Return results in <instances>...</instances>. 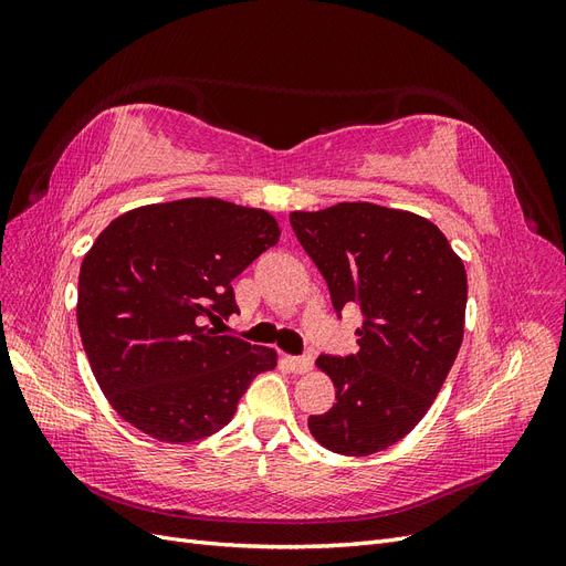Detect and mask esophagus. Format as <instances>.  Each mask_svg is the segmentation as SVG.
I'll use <instances>...</instances> for the list:
<instances>
[{
    "label": "esophagus",
    "mask_w": 566,
    "mask_h": 566,
    "mask_svg": "<svg viewBox=\"0 0 566 566\" xmlns=\"http://www.w3.org/2000/svg\"><path fill=\"white\" fill-rule=\"evenodd\" d=\"M285 361H287L290 370L300 373V375H302V373H310L312 366H314V358H312V356H287Z\"/></svg>",
    "instance_id": "34e87169"
}]
</instances>
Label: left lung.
<instances>
[{"instance_id": "left-lung-1", "label": "left lung", "mask_w": 566, "mask_h": 566, "mask_svg": "<svg viewBox=\"0 0 566 566\" xmlns=\"http://www.w3.org/2000/svg\"><path fill=\"white\" fill-rule=\"evenodd\" d=\"M290 224L328 283L337 316L356 304L358 352L321 354L335 406L310 418L314 439L370 455L403 439L430 410L465 328L468 276L430 219L373 202L293 212Z\"/></svg>"}]
</instances>
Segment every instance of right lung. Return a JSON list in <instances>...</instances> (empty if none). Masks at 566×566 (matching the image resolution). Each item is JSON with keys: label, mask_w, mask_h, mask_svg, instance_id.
Listing matches in <instances>:
<instances>
[{"label": "right lung", "mask_w": 566, "mask_h": 566, "mask_svg": "<svg viewBox=\"0 0 566 566\" xmlns=\"http://www.w3.org/2000/svg\"><path fill=\"white\" fill-rule=\"evenodd\" d=\"M281 229L269 212L219 198L146 205L113 219L84 254L77 325L111 406L144 434H214L276 352L219 335L238 314L231 281Z\"/></svg>", "instance_id": "obj_1"}]
</instances>
